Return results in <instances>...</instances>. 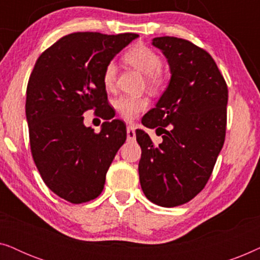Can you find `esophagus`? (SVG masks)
I'll list each match as a JSON object with an SVG mask.
<instances>
[{"label": "esophagus", "mask_w": 260, "mask_h": 260, "mask_svg": "<svg viewBox=\"0 0 260 260\" xmlns=\"http://www.w3.org/2000/svg\"><path fill=\"white\" fill-rule=\"evenodd\" d=\"M126 136H127V140H129V141L135 140V137H136V133H135L134 126L129 125L126 127Z\"/></svg>", "instance_id": "esophagus-1"}]
</instances>
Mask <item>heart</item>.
<instances>
[{"instance_id": "heart-1", "label": "heart", "mask_w": 260, "mask_h": 260, "mask_svg": "<svg viewBox=\"0 0 260 260\" xmlns=\"http://www.w3.org/2000/svg\"><path fill=\"white\" fill-rule=\"evenodd\" d=\"M124 61L144 74L149 87L157 88L163 84V74L159 70L162 65L161 58L151 48L143 45L134 46L124 54ZM116 72L115 63L110 62L106 65L103 73V83L106 88L112 87L115 84ZM148 104L149 102L147 98L129 97V95H122L115 102L117 111L126 120L136 118L142 111L148 108Z\"/></svg>"}]
</instances>
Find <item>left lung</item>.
<instances>
[{
    "mask_svg": "<svg viewBox=\"0 0 260 260\" xmlns=\"http://www.w3.org/2000/svg\"><path fill=\"white\" fill-rule=\"evenodd\" d=\"M166 56L170 80L166 91L142 119L161 129L157 147L136 130L142 155L138 163L142 190L162 207L186 204L207 183L226 133V81L207 52L174 37L152 39Z\"/></svg>",
    "mask_w": 260,
    "mask_h": 260,
    "instance_id": "left-lung-1",
    "label": "left lung"
}]
</instances>
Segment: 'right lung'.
<instances>
[{
  "label": "right lung",
  "instance_id": "right-lung-1",
  "mask_svg": "<svg viewBox=\"0 0 260 260\" xmlns=\"http://www.w3.org/2000/svg\"><path fill=\"white\" fill-rule=\"evenodd\" d=\"M137 38L133 33L69 34L35 62L26 99L31 155L46 186L63 200L83 204L97 198L126 140V127L119 119L106 120L95 134L84 124L83 113L95 109L105 115L110 106L106 107L103 73Z\"/></svg>",
  "mask_w": 260,
  "mask_h": 260
}]
</instances>
